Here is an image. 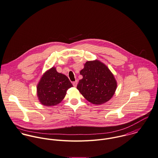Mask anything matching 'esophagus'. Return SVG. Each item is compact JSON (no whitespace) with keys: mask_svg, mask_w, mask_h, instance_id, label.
Masks as SVG:
<instances>
[{"mask_svg":"<svg viewBox=\"0 0 158 158\" xmlns=\"http://www.w3.org/2000/svg\"><path fill=\"white\" fill-rule=\"evenodd\" d=\"M73 86H74V87H76L77 86V81H76L73 82Z\"/></svg>","mask_w":158,"mask_h":158,"instance_id":"1","label":"esophagus"}]
</instances>
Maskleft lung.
Masks as SVG:
<instances>
[{"label": "left lung", "instance_id": "left-lung-1", "mask_svg": "<svg viewBox=\"0 0 158 158\" xmlns=\"http://www.w3.org/2000/svg\"><path fill=\"white\" fill-rule=\"evenodd\" d=\"M83 78L77 88L89 102L101 105L108 101L114 94L117 83L108 67L99 60L88 61L80 71Z\"/></svg>", "mask_w": 158, "mask_h": 158}]
</instances>
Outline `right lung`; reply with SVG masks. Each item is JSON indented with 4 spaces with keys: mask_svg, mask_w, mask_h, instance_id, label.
Returning a JSON list of instances; mask_svg holds the SVG:
<instances>
[{
    "mask_svg": "<svg viewBox=\"0 0 158 158\" xmlns=\"http://www.w3.org/2000/svg\"><path fill=\"white\" fill-rule=\"evenodd\" d=\"M72 87L69 79L53 67L45 73L37 85L39 100L45 106L57 105L65 98L67 91Z\"/></svg>",
    "mask_w": 158,
    "mask_h": 158,
    "instance_id": "1",
    "label": "right lung"
}]
</instances>
